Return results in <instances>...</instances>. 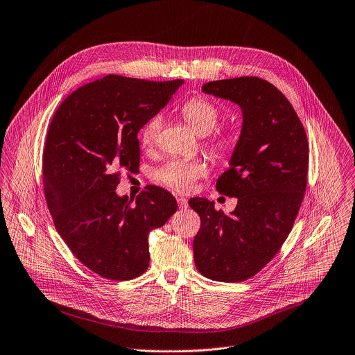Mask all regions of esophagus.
<instances>
[{"label": "esophagus", "mask_w": 355, "mask_h": 355, "mask_svg": "<svg viewBox=\"0 0 355 355\" xmlns=\"http://www.w3.org/2000/svg\"><path fill=\"white\" fill-rule=\"evenodd\" d=\"M177 202H178L180 209H187L188 208V200L185 198H178Z\"/></svg>", "instance_id": "obj_1"}]
</instances>
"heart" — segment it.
<instances>
[{
	"mask_svg": "<svg viewBox=\"0 0 355 355\" xmlns=\"http://www.w3.org/2000/svg\"><path fill=\"white\" fill-rule=\"evenodd\" d=\"M181 116L191 125V128L200 136H207L218 126L222 112L220 108L205 96H192L182 104ZM163 126L160 115L151 116L140 129L139 137L144 147L153 146L159 137ZM234 136L232 132H216L208 141L207 148L215 157H225L233 150ZM208 173L205 162L195 160H170L153 173L155 181L178 192H188L193 188L195 181Z\"/></svg>",
	"mask_w": 355,
	"mask_h": 355,
	"instance_id": "b5f03b06",
	"label": "heart"
}]
</instances>
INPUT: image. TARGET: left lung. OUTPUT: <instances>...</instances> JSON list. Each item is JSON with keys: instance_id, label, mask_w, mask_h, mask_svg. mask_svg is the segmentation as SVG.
Masks as SVG:
<instances>
[{"instance_id": "8db88e82", "label": "left lung", "mask_w": 355, "mask_h": 355, "mask_svg": "<svg viewBox=\"0 0 355 355\" xmlns=\"http://www.w3.org/2000/svg\"><path fill=\"white\" fill-rule=\"evenodd\" d=\"M202 91L240 105L243 128L230 168L216 181L219 193L237 198L236 209L188 202L200 216L193 260L209 279L241 282L274 259L295 223L308 184V137L288 98L263 78L211 81Z\"/></svg>"}]
</instances>
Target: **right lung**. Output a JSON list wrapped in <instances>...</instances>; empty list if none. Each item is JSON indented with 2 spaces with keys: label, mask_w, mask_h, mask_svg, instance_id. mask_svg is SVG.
Segmentation results:
<instances>
[{
  "label": "right lung",
  "mask_w": 355,
  "mask_h": 355,
  "mask_svg": "<svg viewBox=\"0 0 355 355\" xmlns=\"http://www.w3.org/2000/svg\"><path fill=\"white\" fill-rule=\"evenodd\" d=\"M182 84L110 74L73 91L50 122L42 156L47 208L74 257L99 277L141 275L148 233L177 211L164 188L146 187L135 205L115 189L121 171L139 168V130Z\"/></svg>",
  "instance_id": "add662e5"
}]
</instances>
